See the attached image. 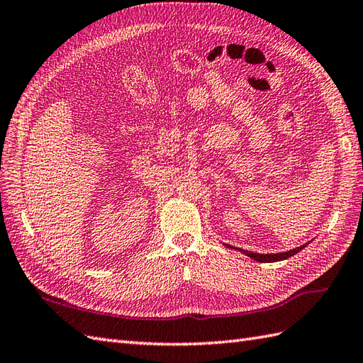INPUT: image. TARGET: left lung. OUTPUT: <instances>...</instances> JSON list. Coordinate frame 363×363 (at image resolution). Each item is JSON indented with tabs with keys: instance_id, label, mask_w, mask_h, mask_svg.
<instances>
[{
	"instance_id": "obj_1",
	"label": "left lung",
	"mask_w": 363,
	"mask_h": 363,
	"mask_svg": "<svg viewBox=\"0 0 363 363\" xmlns=\"http://www.w3.org/2000/svg\"><path fill=\"white\" fill-rule=\"evenodd\" d=\"M308 244L309 242L303 244V246H300V247L288 250V252H280V254H255V252H249V250H242V249H237V250H240L241 254H244V255H247L249 258L258 261V263H274V261H281V259H288V258L294 257L296 254H298L300 250L305 249ZM225 246L229 249H233L232 246H229V244H225Z\"/></svg>"
}]
</instances>
